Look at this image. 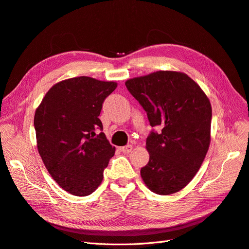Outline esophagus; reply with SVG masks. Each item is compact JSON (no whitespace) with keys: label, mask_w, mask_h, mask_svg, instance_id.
<instances>
[{"label":"esophagus","mask_w":249,"mask_h":249,"mask_svg":"<svg viewBox=\"0 0 249 249\" xmlns=\"http://www.w3.org/2000/svg\"><path fill=\"white\" fill-rule=\"evenodd\" d=\"M119 149H120V152H123L124 154H129V153L131 152V150L133 149V145L127 144V145H125V146L120 147Z\"/></svg>","instance_id":"obj_1"}]
</instances>
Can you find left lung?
I'll return each mask as SVG.
<instances>
[{
  "instance_id": "8db88e82",
  "label": "left lung",
  "mask_w": 249,
  "mask_h": 249,
  "mask_svg": "<svg viewBox=\"0 0 249 249\" xmlns=\"http://www.w3.org/2000/svg\"><path fill=\"white\" fill-rule=\"evenodd\" d=\"M129 92L161 127L146 138L149 161L140 170L149 190L168 195L196 175L210 145L212 108L201 88L186 73L160 71L125 82Z\"/></svg>"
}]
</instances>
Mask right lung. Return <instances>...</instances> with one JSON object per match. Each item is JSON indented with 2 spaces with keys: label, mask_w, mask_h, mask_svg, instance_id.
<instances>
[{
  "label": "right lung",
  "mask_w": 249,
  "mask_h": 249,
  "mask_svg": "<svg viewBox=\"0 0 249 249\" xmlns=\"http://www.w3.org/2000/svg\"><path fill=\"white\" fill-rule=\"evenodd\" d=\"M116 87L115 82L89 77L64 80L49 90L36 109L37 148L44 166L62 189L76 196L96 190L114 156L99 116Z\"/></svg>",
  "instance_id": "1"
}]
</instances>
